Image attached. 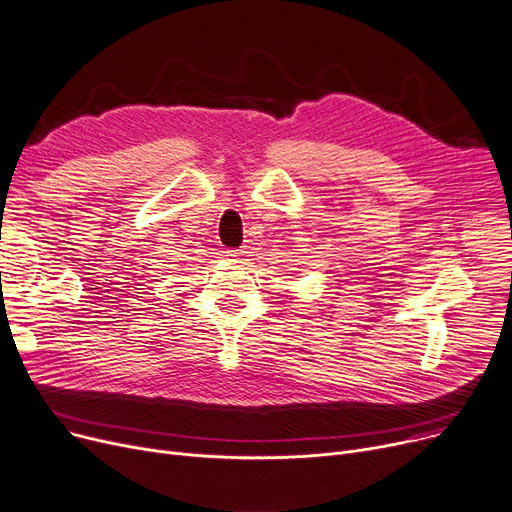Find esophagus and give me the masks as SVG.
Returning a JSON list of instances; mask_svg holds the SVG:
<instances>
[{"mask_svg": "<svg viewBox=\"0 0 512 512\" xmlns=\"http://www.w3.org/2000/svg\"><path fill=\"white\" fill-rule=\"evenodd\" d=\"M227 258H239V256H244V250H233V248H229V250H225L223 252Z\"/></svg>", "mask_w": 512, "mask_h": 512, "instance_id": "obj_1", "label": "esophagus"}]
</instances>
